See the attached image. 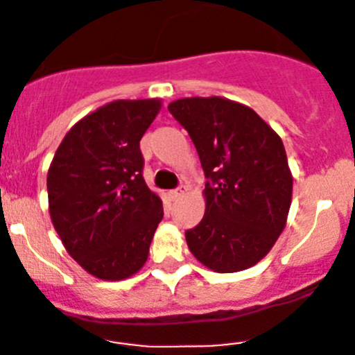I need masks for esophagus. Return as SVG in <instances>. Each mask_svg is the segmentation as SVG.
I'll use <instances>...</instances> for the list:
<instances>
[{
    "label": "esophagus",
    "instance_id": "esophagus-1",
    "mask_svg": "<svg viewBox=\"0 0 355 355\" xmlns=\"http://www.w3.org/2000/svg\"><path fill=\"white\" fill-rule=\"evenodd\" d=\"M184 194H185V187H178L175 189V191L168 192V198L171 200H178L180 198H184Z\"/></svg>",
    "mask_w": 355,
    "mask_h": 355
}]
</instances>
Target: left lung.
Listing matches in <instances>:
<instances>
[{"instance_id": "1", "label": "left lung", "mask_w": 355, "mask_h": 355, "mask_svg": "<svg viewBox=\"0 0 355 355\" xmlns=\"http://www.w3.org/2000/svg\"><path fill=\"white\" fill-rule=\"evenodd\" d=\"M189 132L206 175V211L185 232L194 257L218 273L259 263L278 241L292 202V173L280 135L249 106L184 98L168 105Z\"/></svg>"}]
</instances>
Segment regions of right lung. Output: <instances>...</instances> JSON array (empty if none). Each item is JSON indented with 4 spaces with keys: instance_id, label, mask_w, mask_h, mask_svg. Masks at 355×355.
<instances>
[{
    "instance_id": "add662e5",
    "label": "right lung",
    "mask_w": 355,
    "mask_h": 355,
    "mask_svg": "<svg viewBox=\"0 0 355 355\" xmlns=\"http://www.w3.org/2000/svg\"><path fill=\"white\" fill-rule=\"evenodd\" d=\"M159 99H118L68 130L48 171L49 214L67 252L92 277L123 280L148 261L163 204L142 177V135Z\"/></svg>"
}]
</instances>
